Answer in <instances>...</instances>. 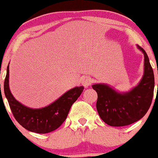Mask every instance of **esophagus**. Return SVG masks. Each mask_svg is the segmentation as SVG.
<instances>
[{"label":"esophagus","instance_id":"1","mask_svg":"<svg viewBox=\"0 0 158 158\" xmlns=\"http://www.w3.org/2000/svg\"><path fill=\"white\" fill-rule=\"evenodd\" d=\"M91 83H92V79L89 77H84V78L82 80V81H81V84H82V85L85 88L88 87V86L90 85Z\"/></svg>","mask_w":158,"mask_h":158}]
</instances>
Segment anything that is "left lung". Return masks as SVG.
<instances>
[{"label": "left lung", "mask_w": 158, "mask_h": 158, "mask_svg": "<svg viewBox=\"0 0 158 158\" xmlns=\"http://www.w3.org/2000/svg\"><path fill=\"white\" fill-rule=\"evenodd\" d=\"M145 56V71L138 86L126 93H119L106 84L93 85L97 93L96 109L101 119L111 127H123L138 121L147 113L154 96V77L148 56L137 45Z\"/></svg>", "instance_id": "8db88e82"}]
</instances>
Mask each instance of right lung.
I'll use <instances>...</instances> for the list:
<instances>
[{
  "label": "right lung",
  "mask_w": 158,
  "mask_h": 158,
  "mask_svg": "<svg viewBox=\"0 0 158 158\" xmlns=\"http://www.w3.org/2000/svg\"><path fill=\"white\" fill-rule=\"evenodd\" d=\"M4 88L5 96L16 121L29 131L43 134L50 133L62 124L73 103L78 99L84 89V86L74 87L50 106L32 109L16 101L11 94L9 88V65L6 69Z\"/></svg>",
  "instance_id": "1"
}]
</instances>
